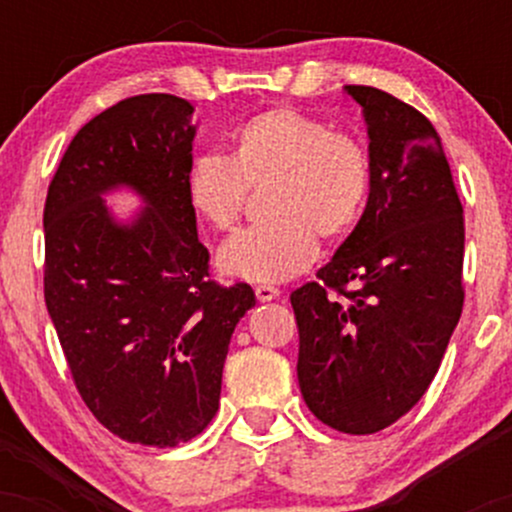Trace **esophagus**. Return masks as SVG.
<instances>
[{
    "label": "esophagus",
    "mask_w": 512,
    "mask_h": 512,
    "mask_svg": "<svg viewBox=\"0 0 512 512\" xmlns=\"http://www.w3.org/2000/svg\"><path fill=\"white\" fill-rule=\"evenodd\" d=\"M279 289H276V286H269V284H260L255 289V296H257V301L260 303H269V301H274V298H279Z\"/></svg>",
    "instance_id": "34e87169"
}]
</instances>
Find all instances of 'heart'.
I'll use <instances>...</instances> for the list:
<instances>
[{
  "label": "heart",
  "instance_id": "1",
  "mask_svg": "<svg viewBox=\"0 0 512 512\" xmlns=\"http://www.w3.org/2000/svg\"><path fill=\"white\" fill-rule=\"evenodd\" d=\"M269 185L264 226L223 245V272L248 281H289L315 262L322 240H342L361 219L370 190V158L354 134L296 108H272L245 122L233 154L190 163V207L216 231H233L250 187Z\"/></svg>",
  "mask_w": 512,
  "mask_h": 512
}]
</instances>
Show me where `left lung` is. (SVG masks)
Returning <instances> with one entry per match:
<instances>
[{
    "mask_svg": "<svg viewBox=\"0 0 512 512\" xmlns=\"http://www.w3.org/2000/svg\"><path fill=\"white\" fill-rule=\"evenodd\" d=\"M344 91L368 125V204L291 305L305 404L334 431L366 436L436 378L462 315L464 219L436 127L380 88Z\"/></svg>",
    "mask_w": 512,
    "mask_h": 512,
    "instance_id": "left-lung-1",
    "label": "left lung"
}]
</instances>
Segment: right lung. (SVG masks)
Instances as JSON below:
<instances>
[{"mask_svg": "<svg viewBox=\"0 0 512 512\" xmlns=\"http://www.w3.org/2000/svg\"><path fill=\"white\" fill-rule=\"evenodd\" d=\"M192 108L144 93L76 132L45 199V305L76 390L127 443L175 448L214 419L231 334L255 305L248 284L209 279L187 202ZM145 207L117 222L102 199Z\"/></svg>", "mask_w": 512, "mask_h": 512, "instance_id": "right-lung-1", "label": "right lung"}]
</instances>
